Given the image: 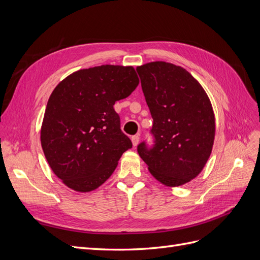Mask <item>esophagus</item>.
<instances>
[{
  "label": "esophagus",
  "instance_id": "34e87169",
  "mask_svg": "<svg viewBox=\"0 0 260 260\" xmlns=\"http://www.w3.org/2000/svg\"><path fill=\"white\" fill-rule=\"evenodd\" d=\"M131 140H132V144H133V146H137V145L139 144L140 136H139V135H137V136H133V137L131 138Z\"/></svg>",
  "mask_w": 260,
  "mask_h": 260
}]
</instances>
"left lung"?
<instances>
[{
  "label": "left lung",
  "mask_w": 260,
  "mask_h": 260,
  "mask_svg": "<svg viewBox=\"0 0 260 260\" xmlns=\"http://www.w3.org/2000/svg\"><path fill=\"white\" fill-rule=\"evenodd\" d=\"M153 118V145L138 153L165 185L179 186L198 176L215 139V116L202 85L180 66L153 61L137 68Z\"/></svg>",
  "instance_id": "1"
}]
</instances>
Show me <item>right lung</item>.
<instances>
[{
    "label": "right lung",
    "mask_w": 260,
    "mask_h": 260,
    "mask_svg": "<svg viewBox=\"0 0 260 260\" xmlns=\"http://www.w3.org/2000/svg\"><path fill=\"white\" fill-rule=\"evenodd\" d=\"M138 84L133 67L102 65L78 70L54 89L45 108L41 144L53 172L68 187L95 190L132 147L114 105Z\"/></svg>",
    "instance_id": "add662e5"
}]
</instances>
